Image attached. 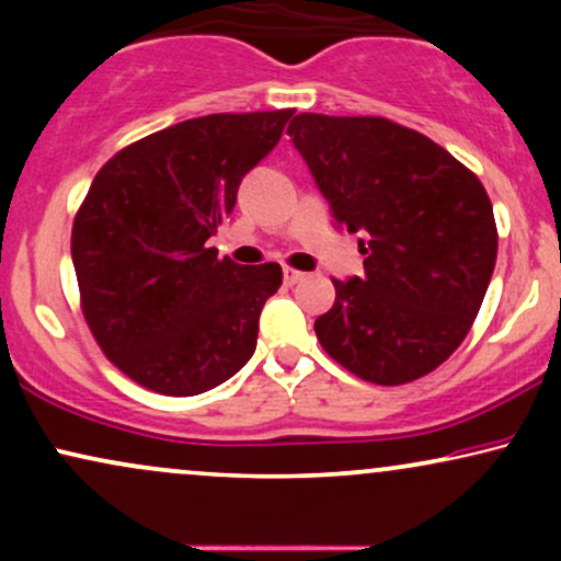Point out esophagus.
Instances as JSON below:
<instances>
[{
  "label": "esophagus",
  "mask_w": 561,
  "mask_h": 561,
  "mask_svg": "<svg viewBox=\"0 0 561 561\" xmlns=\"http://www.w3.org/2000/svg\"><path fill=\"white\" fill-rule=\"evenodd\" d=\"M282 276H285V285H298V282L302 279V272H295V268H287L285 266V272H282Z\"/></svg>",
  "instance_id": "esophagus-1"
}]
</instances>
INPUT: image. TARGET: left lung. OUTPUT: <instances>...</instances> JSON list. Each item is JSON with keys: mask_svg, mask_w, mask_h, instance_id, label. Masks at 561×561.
<instances>
[{"mask_svg": "<svg viewBox=\"0 0 561 561\" xmlns=\"http://www.w3.org/2000/svg\"><path fill=\"white\" fill-rule=\"evenodd\" d=\"M334 227L362 234L364 276L334 282L313 324L356 377L403 385L437 369L478 317L499 234L485 186L424 134L375 115L300 113L287 128Z\"/></svg>", "mask_w": 561, "mask_h": 561, "instance_id": "obj_1", "label": "left lung"}]
</instances>
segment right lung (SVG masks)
Returning <instances> with one entry per match:
<instances>
[{
    "mask_svg": "<svg viewBox=\"0 0 561 561\" xmlns=\"http://www.w3.org/2000/svg\"><path fill=\"white\" fill-rule=\"evenodd\" d=\"M293 113L182 121L128 145L89 186L70 237L83 317L105 356L141 388L197 396L255 353L279 263L240 266L205 242Z\"/></svg>",
    "mask_w": 561,
    "mask_h": 561,
    "instance_id": "obj_1",
    "label": "right lung"
}]
</instances>
